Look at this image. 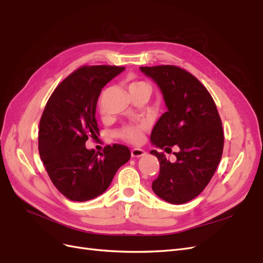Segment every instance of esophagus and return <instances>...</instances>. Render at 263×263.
Returning a JSON list of instances; mask_svg holds the SVG:
<instances>
[{"label":"esophagus","instance_id":"esophagus-1","mask_svg":"<svg viewBox=\"0 0 263 263\" xmlns=\"http://www.w3.org/2000/svg\"><path fill=\"white\" fill-rule=\"evenodd\" d=\"M145 155H146V151L140 149V148H134L132 150V157H134V158H139V157H142Z\"/></svg>","mask_w":263,"mask_h":263}]
</instances>
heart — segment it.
<instances>
[{"mask_svg":"<svg viewBox=\"0 0 263 263\" xmlns=\"http://www.w3.org/2000/svg\"><path fill=\"white\" fill-rule=\"evenodd\" d=\"M128 91L130 95L135 94H147L148 97L151 94V86L149 83L145 81H133L128 85ZM147 129L146 123H138V124H132L126 125L123 128L118 130L117 135L122 139L132 142V144H139L144 139V134Z\"/></svg>","mask_w":263,"mask_h":263,"instance_id":"obj_1","label":"heart"}]
</instances>
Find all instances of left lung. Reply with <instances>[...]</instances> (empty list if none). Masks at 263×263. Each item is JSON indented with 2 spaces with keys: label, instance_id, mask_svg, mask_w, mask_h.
<instances>
[{
  "label": "left lung",
  "instance_id": "obj_1",
  "mask_svg": "<svg viewBox=\"0 0 263 263\" xmlns=\"http://www.w3.org/2000/svg\"><path fill=\"white\" fill-rule=\"evenodd\" d=\"M140 70L160 87L168 107L151 132V142L168 154L179 148L174 162L150 151L160 162L151 187L165 202L186 203L209 184L220 161L224 133L218 110L208 89L186 70L169 65Z\"/></svg>",
  "mask_w": 263,
  "mask_h": 263
}]
</instances>
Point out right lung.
<instances>
[{
  "label": "right lung",
  "instance_id": "1",
  "mask_svg": "<svg viewBox=\"0 0 263 263\" xmlns=\"http://www.w3.org/2000/svg\"><path fill=\"white\" fill-rule=\"evenodd\" d=\"M117 66H83L67 77L47 102L39 123L38 150L47 173L61 194L85 202L104 193L119 166L130 158L127 146L87 150L100 136L95 110L107 82L124 71Z\"/></svg>",
  "mask_w": 263,
  "mask_h": 263
}]
</instances>
